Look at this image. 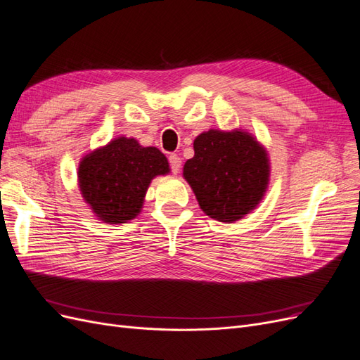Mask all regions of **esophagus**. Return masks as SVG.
Instances as JSON below:
<instances>
[{
	"instance_id": "34e87169",
	"label": "esophagus",
	"mask_w": 360,
	"mask_h": 360,
	"mask_svg": "<svg viewBox=\"0 0 360 360\" xmlns=\"http://www.w3.org/2000/svg\"><path fill=\"white\" fill-rule=\"evenodd\" d=\"M168 162H169V168L171 171L174 172V174H177V172L180 171V167H181V158L176 153H171L168 156Z\"/></svg>"
}]
</instances>
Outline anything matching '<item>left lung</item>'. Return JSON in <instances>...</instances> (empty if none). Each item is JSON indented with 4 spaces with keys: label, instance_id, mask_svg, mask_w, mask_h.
<instances>
[{
    "label": "left lung",
    "instance_id": "8db88e82",
    "mask_svg": "<svg viewBox=\"0 0 360 360\" xmlns=\"http://www.w3.org/2000/svg\"><path fill=\"white\" fill-rule=\"evenodd\" d=\"M195 156L183 176L202 211L224 223H233L257 207L269 183L266 150L243 131L210 130L193 141Z\"/></svg>",
    "mask_w": 360,
    "mask_h": 360
}]
</instances>
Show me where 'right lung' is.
Returning a JSON list of instances; mask_svg holds the SVG:
<instances>
[{
    "label": "right lung",
    "instance_id": "1",
    "mask_svg": "<svg viewBox=\"0 0 360 360\" xmlns=\"http://www.w3.org/2000/svg\"><path fill=\"white\" fill-rule=\"evenodd\" d=\"M169 171L165 155L118 137L84 158L78 168L79 189L100 220L127 223L140 212L153 177Z\"/></svg>",
    "mask_w": 360,
    "mask_h": 360
}]
</instances>
